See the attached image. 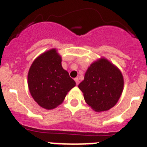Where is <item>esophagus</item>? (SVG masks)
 Masks as SVG:
<instances>
[{
  "mask_svg": "<svg viewBox=\"0 0 147 147\" xmlns=\"http://www.w3.org/2000/svg\"><path fill=\"white\" fill-rule=\"evenodd\" d=\"M74 80L76 83V85H78L79 84H80V80H79V78H75Z\"/></svg>",
  "mask_w": 147,
  "mask_h": 147,
  "instance_id": "1",
  "label": "esophagus"
}]
</instances>
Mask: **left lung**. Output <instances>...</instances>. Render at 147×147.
<instances>
[{"instance_id": "obj_1", "label": "left lung", "mask_w": 147, "mask_h": 147, "mask_svg": "<svg viewBox=\"0 0 147 147\" xmlns=\"http://www.w3.org/2000/svg\"><path fill=\"white\" fill-rule=\"evenodd\" d=\"M78 87L90 107L96 112H103L114 107L120 98L124 77L115 65L102 57L88 67Z\"/></svg>"}]
</instances>
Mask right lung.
<instances>
[{
	"label": "right lung",
	"mask_w": 147,
	"mask_h": 147,
	"mask_svg": "<svg viewBox=\"0 0 147 147\" xmlns=\"http://www.w3.org/2000/svg\"><path fill=\"white\" fill-rule=\"evenodd\" d=\"M62 57L56 49L46 51L32 62L28 73V89L34 100L46 110L63 102L76 82L63 69Z\"/></svg>",
	"instance_id": "add662e5"
}]
</instances>
